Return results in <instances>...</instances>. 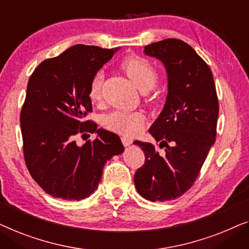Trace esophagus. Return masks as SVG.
I'll return each instance as SVG.
<instances>
[{"instance_id":"34e87169","label":"esophagus","mask_w":249,"mask_h":249,"mask_svg":"<svg viewBox=\"0 0 249 249\" xmlns=\"http://www.w3.org/2000/svg\"><path fill=\"white\" fill-rule=\"evenodd\" d=\"M122 142H123L124 146H129L132 144L133 140L129 139V138H126V136H123V138H122Z\"/></svg>"}]
</instances>
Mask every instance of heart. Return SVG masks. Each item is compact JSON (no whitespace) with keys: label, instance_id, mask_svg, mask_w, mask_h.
Instances as JSON below:
<instances>
[{"label":"heart","instance_id":"obj_1","mask_svg":"<svg viewBox=\"0 0 249 249\" xmlns=\"http://www.w3.org/2000/svg\"><path fill=\"white\" fill-rule=\"evenodd\" d=\"M122 69L127 74L136 88L141 91L151 89L156 85L157 72L153 66L145 58L139 56H129L122 63ZM103 75L97 73L90 83L89 97L91 100H97L100 96V85ZM104 124L111 131L125 135H134L142 127L143 118L138 113L126 111H113L104 118Z\"/></svg>","mask_w":249,"mask_h":249}]
</instances>
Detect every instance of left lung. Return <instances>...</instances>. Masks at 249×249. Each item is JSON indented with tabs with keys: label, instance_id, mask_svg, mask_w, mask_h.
I'll return each mask as SVG.
<instances>
[{
	"label": "left lung",
	"instance_id": "1",
	"mask_svg": "<svg viewBox=\"0 0 249 249\" xmlns=\"http://www.w3.org/2000/svg\"><path fill=\"white\" fill-rule=\"evenodd\" d=\"M144 54L159 59L167 72L166 103L149 129L164 153L159 155L151 143L134 142L145 155L134 184L148 201H170L190 190L214 144L218 97L211 70L183 40L152 43Z\"/></svg>",
	"mask_w": 249,
	"mask_h": 249
}]
</instances>
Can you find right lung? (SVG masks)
I'll use <instances>...</instances> for the list:
<instances>
[{"mask_svg": "<svg viewBox=\"0 0 249 249\" xmlns=\"http://www.w3.org/2000/svg\"><path fill=\"white\" fill-rule=\"evenodd\" d=\"M118 50L74 45L30 76L20 115L24 160L34 180L54 197H89L105 163L124 151L120 136L85 122L92 110L90 83ZM85 131L97 138L79 147L74 136Z\"/></svg>", "mask_w": 249, "mask_h": 249, "instance_id": "obj_1", "label": "right lung"}]
</instances>
